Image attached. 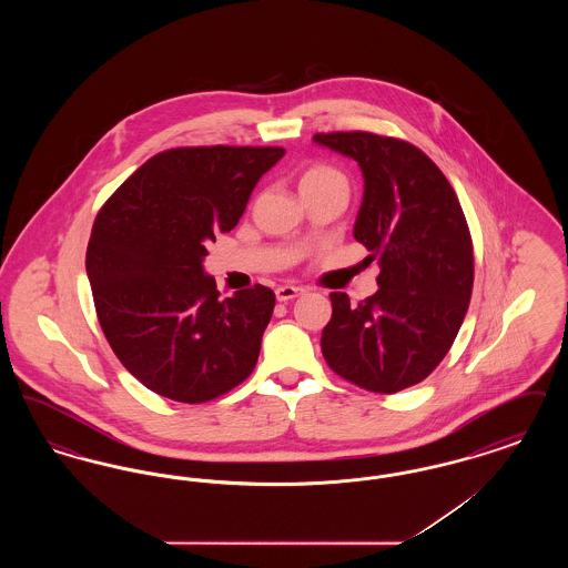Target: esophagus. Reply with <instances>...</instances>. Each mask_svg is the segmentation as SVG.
Here are the masks:
<instances>
[{
    "mask_svg": "<svg viewBox=\"0 0 568 568\" xmlns=\"http://www.w3.org/2000/svg\"><path fill=\"white\" fill-rule=\"evenodd\" d=\"M302 292L304 290L296 287V285H281V287H276V300L278 302H290V300L300 296Z\"/></svg>",
    "mask_w": 568,
    "mask_h": 568,
    "instance_id": "obj_1",
    "label": "esophagus"
}]
</instances>
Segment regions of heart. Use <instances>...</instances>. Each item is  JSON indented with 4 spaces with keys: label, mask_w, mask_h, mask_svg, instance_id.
I'll list each match as a JSON object with an SVG mask.
<instances>
[{
    "label": "heart",
    "mask_w": 568,
    "mask_h": 568,
    "mask_svg": "<svg viewBox=\"0 0 568 568\" xmlns=\"http://www.w3.org/2000/svg\"><path fill=\"white\" fill-rule=\"evenodd\" d=\"M349 191V181L343 170L327 165V163H315L306 168L300 176V191L311 193V191Z\"/></svg>",
    "instance_id": "obj_1"
}]
</instances>
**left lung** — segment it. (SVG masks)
<instances>
[{"instance_id":"1","label":"left lung","mask_w":568,"mask_h":568,"mask_svg":"<svg viewBox=\"0 0 568 568\" xmlns=\"http://www.w3.org/2000/svg\"><path fill=\"white\" fill-rule=\"evenodd\" d=\"M313 138L359 163L353 236L381 266L375 296L353 306L347 294H329L322 352L338 377L394 394L428 377L458 336L475 278L468 223L445 174L415 144L373 132Z\"/></svg>"}]
</instances>
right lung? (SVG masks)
Listing matches in <instances>:
<instances>
[{
  "instance_id": "obj_1",
  "label": "right lung",
  "mask_w": 568,
  "mask_h": 568,
  "mask_svg": "<svg viewBox=\"0 0 568 568\" xmlns=\"http://www.w3.org/2000/svg\"><path fill=\"white\" fill-rule=\"evenodd\" d=\"M281 146H179L142 163L95 216L87 276L119 362L163 398L200 405L257 364L274 311L264 285L221 300L206 244L236 227Z\"/></svg>"
}]
</instances>
